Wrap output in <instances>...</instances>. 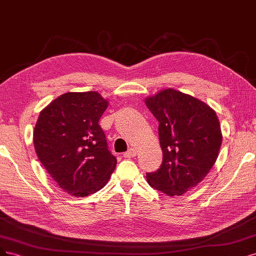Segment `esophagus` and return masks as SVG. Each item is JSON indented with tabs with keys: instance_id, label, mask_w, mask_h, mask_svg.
<instances>
[{
	"instance_id": "34e87169",
	"label": "esophagus",
	"mask_w": 256,
	"mask_h": 256,
	"mask_svg": "<svg viewBox=\"0 0 256 256\" xmlns=\"http://www.w3.org/2000/svg\"><path fill=\"white\" fill-rule=\"evenodd\" d=\"M136 150L134 149V148H130V149L128 151V152H126L124 154H123V158H134V156L136 155Z\"/></svg>"
}]
</instances>
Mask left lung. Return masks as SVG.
Masks as SVG:
<instances>
[{
	"label": "left lung",
	"mask_w": 256,
	"mask_h": 256,
	"mask_svg": "<svg viewBox=\"0 0 256 256\" xmlns=\"http://www.w3.org/2000/svg\"><path fill=\"white\" fill-rule=\"evenodd\" d=\"M144 103L160 122L162 150L160 168L146 173L148 183L170 196L183 194L202 182L217 160L222 142L219 119L206 103L171 88Z\"/></svg>",
	"instance_id": "1"
}]
</instances>
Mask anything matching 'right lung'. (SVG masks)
<instances>
[{"mask_svg": "<svg viewBox=\"0 0 256 256\" xmlns=\"http://www.w3.org/2000/svg\"><path fill=\"white\" fill-rule=\"evenodd\" d=\"M107 106L96 92H67L40 112L32 137L37 156L57 185L73 196L98 192L116 168L98 126Z\"/></svg>", "mask_w": 256, "mask_h": 256, "instance_id": "obj_1", "label": "right lung"}]
</instances>
